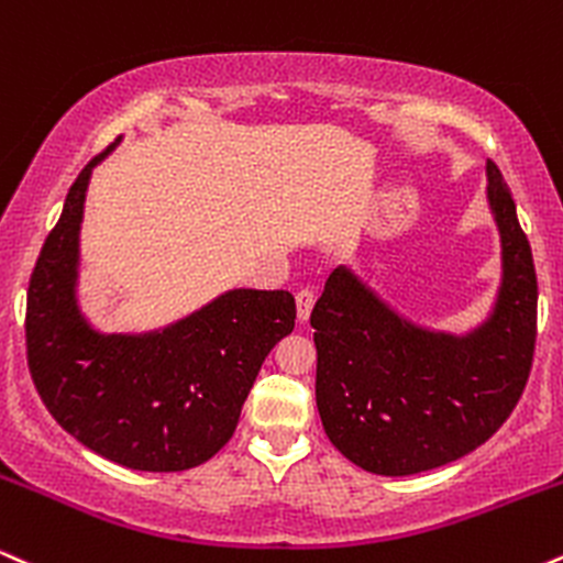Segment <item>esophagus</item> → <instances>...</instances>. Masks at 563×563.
<instances>
[{
	"label": "esophagus",
	"instance_id": "esophagus-1",
	"mask_svg": "<svg viewBox=\"0 0 563 563\" xmlns=\"http://www.w3.org/2000/svg\"><path fill=\"white\" fill-rule=\"evenodd\" d=\"M295 300H297V319L308 321L310 310H313V302H316V289L313 287H300V289H297Z\"/></svg>",
	"mask_w": 563,
	"mask_h": 563
}]
</instances>
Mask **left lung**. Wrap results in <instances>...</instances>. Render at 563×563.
Returning a JSON list of instances; mask_svg holds the SVG:
<instances>
[{
	"label": "left lung",
	"mask_w": 563,
	"mask_h": 563,
	"mask_svg": "<svg viewBox=\"0 0 563 563\" xmlns=\"http://www.w3.org/2000/svg\"><path fill=\"white\" fill-rule=\"evenodd\" d=\"M487 178L504 236V287L477 334L421 332L347 268L329 276L310 313L321 424L336 451L366 472L408 477L477 451L504 427L530 379L538 340L532 247L493 161Z\"/></svg>",
	"instance_id": "left-lung-1"
}]
</instances>
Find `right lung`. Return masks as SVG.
<instances>
[{"label": "right lung", "instance_id": "right-lung-1", "mask_svg": "<svg viewBox=\"0 0 563 563\" xmlns=\"http://www.w3.org/2000/svg\"><path fill=\"white\" fill-rule=\"evenodd\" d=\"M108 150L73 181L33 266L29 372L46 411L89 451L136 472H184L231 440L263 361L295 329V297L234 289L161 334L91 332L73 284L86 184Z\"/></svg>", "mask_w": 563, "mask_h": 563}]
</instances>
